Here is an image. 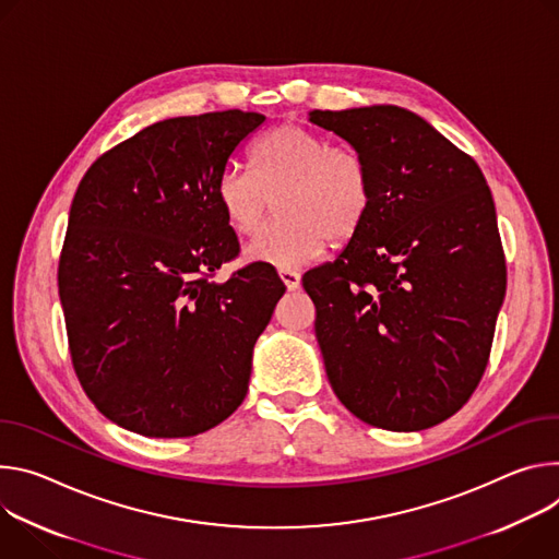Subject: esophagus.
Here are the masks:
<instances>
[{
	"mask_svg": "<svg viewBox=\"0 0 559 559\" xmlns=\"http://www.w3.org/2000/svg\"><path fill=\"white\" fill-rule=\"evenodd\" d=\"M280 277H282V282L286 284L288 290H297L299 284H301L299 273H297V271H290V269H280Z\"/></svg>",
	"mask_w": 559,
	"mask_h": 559,
	"instance_id": "34e87169",
	"label": "esophagus"
}]
</instances>
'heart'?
<instances>
[{"mask_svg": "<svg viewBox=\"0 0 559 559\" xmlns=\"http://www.w3.org/2000/svg\"><path fill=\"white\" fill-rule=\"evenodd\" d=\"M217 202L228 226L253 237L262 230L273 200L277 213L246 258L293 269L318 258L329 239L355 237L370 211V177L361 155L331 144L322 133L286 121L251 148V170L228 166L217 177Z\"/></svg>", "mask_w": 559, "mask_h": 559, "instance_id": "heart-1", "label": "heart"}]
</instances>
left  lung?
<instances>
[{
    "mask_svg": "<svg viewBox=\"0 0 559 559\" xmlns=\"http://www.w3.org/2000/svg\"><path fill=\"white\" fill-rule=\"evenodd\" d=\"M366 162L370 211L340 258L301 280L329 382L361 421L424 430L477 389L507 290L486 179L400 106L311 110Z\"/></svg>",
    "mask_w": 559,
    "mask_h": 559,
    "instance_id": "1",
    "label": "left lung"
}]
</instances>
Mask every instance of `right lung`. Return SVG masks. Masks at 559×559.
<instances>
[{
  "label": "right lung",
  "mask_w": 559,
  "mask_h": 559,
  "mask_svg": "<svg viewBox=\"0 0 559 559\" xmlns=\"http://www.w3.org/2000/svg\"><path fill=\"white\" fill-rule=\"evenodd\" d=\"M264 119L222 110L157 121L78 186L59 299L78 380L121 428L193 438L246 397L253 346L286 288L262 262L211 282L239 253L215 186Z\"/></svg>",
  "instance_id": "right-lung-1"
}]
</instances>
